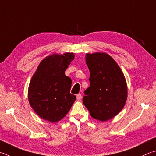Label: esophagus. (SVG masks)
Masks as SVG:
<instances>
[{"instance_id": "1", "label": "esophagus", "mask_w": 156, "mask_h": 156, "mask_svg": "<svg viewBox=\"0 0 156 156\" xmlns=\"http://www.w3.org/2000/svg\"><path fill=\"white\" fill-rule=\"evenodd\" d=\"M76 98H77V100L80 101L81 100V98H82L81 94H77V95H76Z\"/></svg>"}]
</instances>
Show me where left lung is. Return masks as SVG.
I'll list each match as a JSON object with an SVG mask.
<instances>
[{
	"label": "left lung",
	"instance_id": "left-lung-1",
	"mask_svg": "<svg viewBox=\"0 0 156 156\" xmlns=\"http://www.w3.org/2000/svg\"><path fill=\"white\" fill-rule=\"evenodd\" d=\"M85 59L90 72V87L84 92V105L95 119H111L126 102L125 76L117 62L107 53H87Z\"/></svg>",
	"mask_w": 156,
	"mask_h": 156
}]
</instances>
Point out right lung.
Here are the masks:
<instances>
[{"instance_id": "1", "label": "right lung", "mask_w": 156, "mask_h": 156, "mask_svg": "<svg viewBox=\"0 0 156 156\" xmlns=\"http://www.w3.org/2000/svg\"><path fill=\"white\" fill-rule=\"evenodd\" d=\"M74 53L52 54L42 60L30 81L28 98L36 114L55 123L66 117L76 100L70 93L72 80L65 74Z\"/></svg>"}]
</instances>
